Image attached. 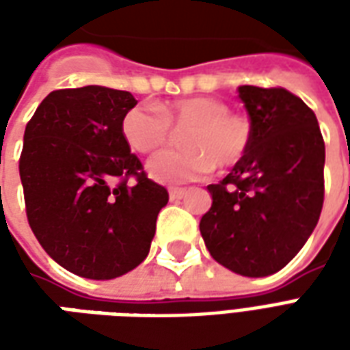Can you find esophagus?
<instances>
[{
	"instance_id": "34e87169",
	"label": "esophagus",
	"mask_w": 350,
	"mask_h": 350,
	"mask_svg": "<svg viewBox=\"0 0 350 350\" xmlns=\"http://www.w3.org/2000/svg\"><path fill=\"white\" fill-rule=\"evenodd\" d=\"M183 195H185V189H183V187H170V189H168V197H170V200H178V198H182Z\"/></svg>"
}]
</instances>
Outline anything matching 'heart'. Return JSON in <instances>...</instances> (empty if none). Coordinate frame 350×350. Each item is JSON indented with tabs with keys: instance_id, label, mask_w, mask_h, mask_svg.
Listing matches in <instances>:
<instances>
[{
	"instance_id": "heart-1",
	"label": "heart",
	"mask_w": 350,
	"mask_h": 350,
	"mask_svg": "<svg viewBox=\"0 0 350 350\" xmlns=\"http://www.w3.org/2000/svg\"><path fill=\"white\" fill-rule=\"evenodd\" d=\"M123 137L138 153L167 146L174 131L182 133V150H165L148 161V172L157 182H193L213 167L230 168L245 157L251 144V122L230 112L225 100L187 97L159 103L155 108L135 107L123 116Z\"/></svg>"
}]
</instances>
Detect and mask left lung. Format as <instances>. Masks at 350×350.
<instances>
[{
  "instance_id": "8db88e82",
  "label": "left lung",
  "mask_w": 350,
  "mask_h": 350,
  "mask_svg": "<svg viewBox=\"0 0 350 350\" xmlns=\"http://www.w3.org/2000/svg\"><path fill=\"white\" fill-rule=\"evenodd\" d=\"M251 144L200 219L210 255L228 270L264 278L291 262L324 202V140L315 112L285 88L240 86Z\"/></svg>"
}]
</instances>
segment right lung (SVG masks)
<instances>
[{
  "instance_id": "add662e5",
  "label": "right lung",
  "mask_w": 350,
  "mask_h": 350,
  "mask_svg": "<svg viewBox=\"0 0 350 350\" xmlns=\"http://www.w3.org/2000/svg\"><path fill=\"white\" fill-rule=\"evenodd\" d=\"M135 105L122 90H56L24 131L27 223L42 250L80 278L114 279L137 268L168 202L123 137V116Z\"/></svg>"
}]
</instances>
